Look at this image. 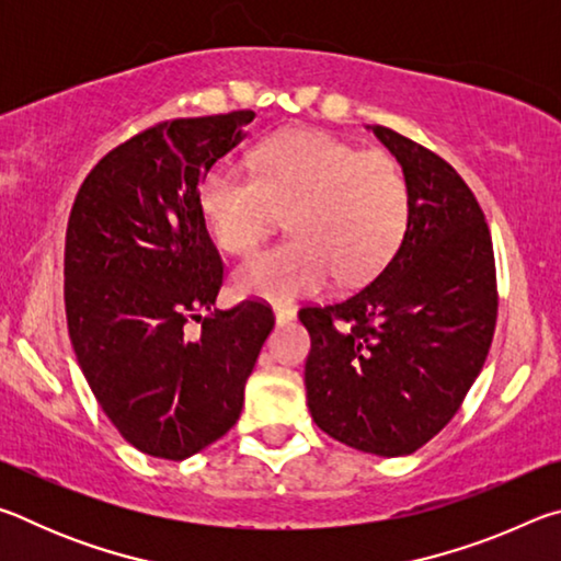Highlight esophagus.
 <instances>
[{
  "label": "esophagus",
  "mask_w": 561,
  "mask_h": 561,
  "mask_svg": "<svg viewBox=\"0 0 561 561\" xmlns=\"http://www.w3.org/2000/svg\"><path fill=\"white\" fill-rule=\"evenodd\" d=\"M294 317H297V309L289 307V304H277V307H274V319H277V324H289Z\"/></svg>",
  "instance_id": "34e87169"
}]
</instances>
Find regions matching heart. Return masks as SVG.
I'll list each match as a JSON object with an SVG mask.
<instances>
[{
  "instance_id": "b5f03b06",
  "label": "heart",
  "mask_w": 561,
  "mask_h": 561,
  "mask_svg": "<svg viewBox=\"0 0 561 561\" xmlns=\"http://www.w3.org/2000/svg\"><path fill=\"white\" fill-rule=\"evenodd\" d=\"M201 210L225 252L247 254L287 215L291 237L234 272L244 297L294 299L331 274L351 284L393 257L411 220V185L391 156L358 150L321 130L289 133L260 150L257 170L215 168Z\"/></svg>"
}]
</instances>
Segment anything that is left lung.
I'll use <instances>...</instances> for the list:
<instances>
[{
  "label": "left lung",
  "instance_id": "8db88e82",
  "mask_svg": "<svg viewBox=\"0 0 561 561\" xmlns=\"http://www.w3.org/2000/svg\"><path fill=\"white\" fill-rule=\"evenodd\" d=\"M411 185V220L383 270L346 299L304 307L314 423L351 448L398 458L458 413L495 334L497 274L485 213L448 160L371 126Z\"/></svg>",
  "mask_w": 561,
  "mask_h": 561
}]
</instances>
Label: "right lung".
Masks as SVG:
<instances>
[{"label": "right lung", "instance_id": "1", "mask_svg": "<svg viewBox=\"0 0 561 561\" xmlns=\"http://www.w3.org/2000/svg\"><path fill=\"white\" fill-rule=\"evenodd\" d=\"M252 121L232 111L156 123L108 150L71 207V346L108 421L153 458L185 460L232 428L274 329L270 304L213 309L225 267L201 210L203 180Z\"/></svg>", "mask_w": 561, "mask_h": 561}]
</instances>
